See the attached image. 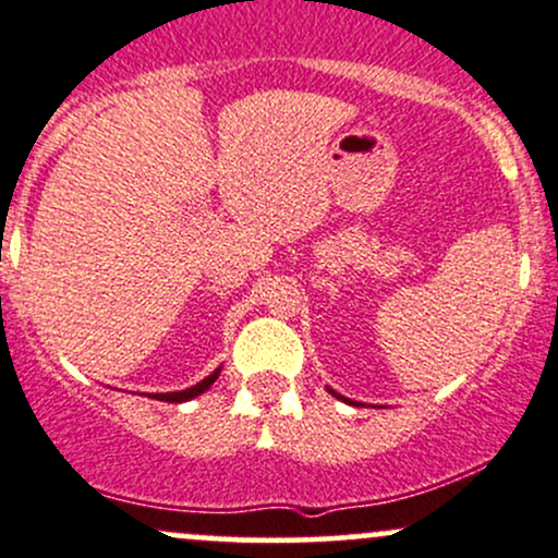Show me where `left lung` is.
Segmentation results:
<instances>
[{"label": "left lung", "instance_id": "1", "mask_svg": "<svg viewBox=\"0 0 558 558\" xmlns=\"http://www.w3.org/2000/svg\"><path fill=\"white\" fill-rule=\"evenodd\" d=\"M326 390H328V392H331V396H333V398H339V401H344V403H353V401H350V398L339 396V392H337V390H331V387H326Z\"/></svg>", "mask_w": 558, "mask_h": 558}]
</instances>
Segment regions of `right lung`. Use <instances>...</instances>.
I'll return each mask as SVG.
<instances>
[{"label": "right lung", "mask_w": 558, "mask_h": 558, "mask_svg": "<svg viewBox=\"0 0 558 558\" xmlns=\"http://www.w3.org/2000/svg\"><path fill=\"white\" fill-rule=\"evenodd\" d=\"M219 374H221V366L216 368L214 374H208V377H205L203 383H197V385L186 387V390H175V392H155V396H151V398H157V401H168V403H184V401H192V398H197V396H201V392L208 390V387L214 385L216 379H219Z\"/></svg>", "instance_id": "obj_1"}]
</instances>
